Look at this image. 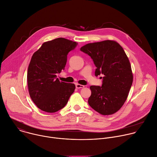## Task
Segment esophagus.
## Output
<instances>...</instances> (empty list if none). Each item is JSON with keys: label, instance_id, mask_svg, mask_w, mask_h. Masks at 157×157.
<instances>
[{"label": "esophagus", "instance_id": "obj_1", "mask_svg": "<svg viewBox=\"0 0 157 157\" xmlns=\"http://www.w3.org/2000/svg\"><path fill=\"white\" fill-rule=\"evenodd\" d=\"M84 85H80V84H75V87L77 89H79V88H84Z\"/></svg>", "mask_w": 157, "mask_h": 157}]
</instances>
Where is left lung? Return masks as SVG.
Returning a JSON list of instances; mask_svg holds the SVG:
<instances>
[{
    "label": "left lung",
    "mask_w": 157,
    "mask_h": 157,
    "mask_svg": "<svg viewBox=\"0 0 157 157\" xmlns=\"http://www.w3.org/2000/svg\"><path fill=\"white\" fill-rule=\"evenodd\" d=\"M80 51L92 59L97 67L95 76H104L101 86L90 87L89 105L103 115L115 113L126 101L133 82L126 54L119 44L111 40L87 44Z\"/></svg>",
    "instance_id": "8db88e82"
}]
</instances>
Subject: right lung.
<instances>
[{
    "instance_id": "add662e5",
    "label": "right lung",
    "mask_w": 157,
    "mask_h": 157,
    "mask_svg": "<svg viewBox=\"0 0 157 157\" xmlns=\"http://www.w3.org/2000/svg\"><path fill=\"white\" fill-rule=\"evenodd\" d=\"M78 43L58 38L44 43L31 59L27 71L30 97L41 110L55 113L63 108L74 93V83L60 82L57 74L64 70L67 54Z\"/></svg>"
}]
</instances>
